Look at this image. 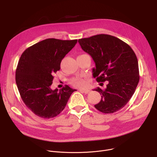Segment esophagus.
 Instances as JSON below:
<instances>
[{"label":"esophagus","mask_w":157,"mask_h":157,"mask_svg":"<svg viewBox=\"0 0 157 157\" xmlns=\"http://www.w3.org/2000/svg\"><path fill=\"white\" fill-rule=\"evenodd\" d=\"M79 91L83 92L85 94H88L89 93V90H88V89H80Z\"/></svg>","instance_id":"esophagus-1"}]
</instances>
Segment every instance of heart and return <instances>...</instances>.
Returning a JSON list of instances; mask_svg holds the SVG:
<instances>
[{
	"label": "heart",
	"mask_w": 157,
	"mask_h": 157,
	"mask_svg": "<svg viewBox=\"0 0 157 157\" xmlns=\"http://www.w3.org/2000/svg\"><path fill=\"white\" fill-rule=\"evenodd\" d=\"M73 84L77 86V87H84L85 86H86L87 84V81L86 79H81V78H76L73 81Z\"/></svg>",
	"instance_id": "heart-1"
}]
</instances>
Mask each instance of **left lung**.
<instances>
[{
  "label": "left lung",
  "instance_id": "left-lung-1",
  "mask_svg": "<svg viewBox=\"0 0 157 157\" xmlns=\"http://www.w3.org/2000/svg\"><path fill=\"white\" fill-rule=\"evenodd\" d=\"M78 42L95 63L93 77L98 82L108 81L105 89H94L102 95L94 107L104 114L121 109L135 93L139 81L136 53L122 40L106 34L79 39Z\"/></svg>",
  "mask_w": 157,
  "mask_h": 157
}]
</instances>
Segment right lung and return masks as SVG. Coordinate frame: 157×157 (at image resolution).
<instances>
[{"label": "right lung", "instance_id": "1", "mask_svg": "<svg viewBox=\"0 0 157 157\" xmlns=\"http://www.w3.org/2000/svg\"><path fill=\"white\" fill-rule=\"evenodd\" d=\"M77 41L48 38L21 54L15 72L16 84L22 101L36 116L43 119L56 117L76 91L68 85L52 90L51 86L61 60Z\"/></svg>", "mask_w": 157, "mask_h": 157}]
</instances>
